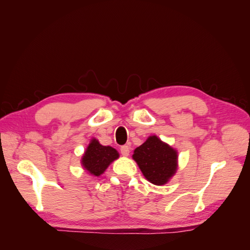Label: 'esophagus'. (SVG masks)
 <instances>
[{"instance_id": "34e87169", "label": "esophagus", "mask_w": 250, "mask_h": 250, "mask_svg": "<svg viewBox=\"0 0 250 250\" xmlns=\"http://www.w3.org/2000/svg\"><path fill=\"white\" fill-rule=\"evenodd\" d=\"M129 152H130V147L127 146V145H124L121 147V154H122L123 156H128L129 155Z\"/></svg>"}]
</instances>
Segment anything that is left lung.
<instances>
[{
    "mask_svg": "<svg viewBox=\"0 0 250 250\" xmlns=\"http://www.w3.org/2000/svg\"><path fill=\"white\" fill-rule=\"evenodd\" d=\"M177 151L156 135L135 148L132 158L137 162L143 175L151 184L166 185L177 170Z\"/></svg>",
    "mask_w": 250,
    "mask_h": 250,
    "instance_id": "8db88e82",
    "label": "left lung"
}]
</instances>
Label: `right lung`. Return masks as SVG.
<instances>
[{
  "instance_id": "obj_1",
  "label": "right lung",
  "mask_w": 250,
  "mask_h": 250,
  "mask_svg": "<svg viewBox=\"0 0 250 250\" xmlns=\"http://www.w3.org/2000/svg\"><path fill=\"white\" fill-rule=\"evenodd\" d=\"M119 158V152L110 146H103L96 139H92L81 158L82 167L94 176H100L108 166Z\"/></svg>"
}]
</instances>
